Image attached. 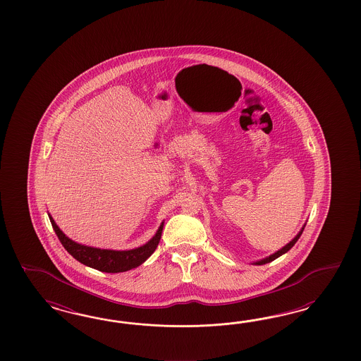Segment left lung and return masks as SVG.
<instances>
[{
	"label": "left lung",
	"mask_w": 361,
	"mask_h": 361,
	"mask_svg": "<svg viewBox=\"0 0 361 361\" xmlns=\"http://www.w3.org/2000/svg\"><path fill=\"white\" fill-rule=\"evenodd\" d=\"M305 226H306V224L303 225V228L300 229V231L296 234L295 237H294V240H290L286 246H283L282 249H279L278 252H274L271 255H269V257H266V258H263L261 261H257V262H252V264H264V263L271 262L274 259H276L278 257H281V255H283L284 252H288L294 245L296 243V240H299V237L302 235V233H303V230H305Z\"/></svg>",
	"instance_id": "obj_1"
}]
</instances>
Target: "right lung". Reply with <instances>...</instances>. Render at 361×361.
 Here are the masks:
<instances>
[{"instance_id":"obj_1","label":"right lung","mask_w":361,"mask_h":361,"mask_svg":"<svg viewBox=\"0 0 361 361\" xmlns=\"http://www.w3.org/2000/svg\"><path fill=\"white\" fill-rule=\"evenodd\" d=\"M49 219L53 225L55 234L58 235L66 250L79 262L103 273H124L145 262L156 250L164 228V222H161L156 234L140 247H136L132 250H107V249L91 247V246H86V245L78 243L75 240H70L65 233L58 228V225L55 224L54 219L50 214H49Z\"/></svg>"}]
</instances>
